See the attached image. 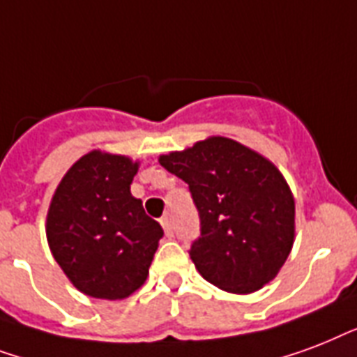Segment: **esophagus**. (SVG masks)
<instances>
[{
	"label": "esophagus",
	"instance_id": "1",
	"mask_svg": "<svg viewBox=\"0 0 357 357\" xmlns=\"http://www.w3.org/2000/svg\"><path fill=\"white\" fill-rule=\"evenodd\" d=\"M160 223H162V227H164L165 231V236H173V222H171L169 216H165L160 220Z\"/></svg>",
	"mask_w": 357,
	"mask_h": 357
}]
</instances>
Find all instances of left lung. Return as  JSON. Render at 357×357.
<instances>
[{
    "mask_svg": "<svg viewBox=\"0 0 357 357\" xmlns=\"http://www.w3.org/2000/svg\"><path fill=\"white\" fill-rule=\"evenodd\" d=\"M160 164L190 188L201 227L190 257L208 283L250 294L278 275L294 242V199L275 165L227 137Z\"/></svg>",
    "mask_w": 357,
    "mask_h": 357,
    "instance_id": "8db88e82",
    "label": "left lung"
}]
</instances>
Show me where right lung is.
Returning a JSON list of instances; mask_svg holds the SVG:
<instances>
[{
    "label": "right lung",
    "mask_w": 357,
    "mask_h": 357,
    "mask_svg": "<svg viewBox=\"0 0 357 357\" xmlns=\"http://www.w3.org/2000/svg\"><path fill=\"white\" fill-rule=\"evenodd\" d=\"M137 164L89 153L68 169L48 210L52 255L76 289L102 300L130 296L145 283L164 229L145 214L130 184Z\"/></svg>",
    "instance_id": "obj_1"
}]
</instances>
